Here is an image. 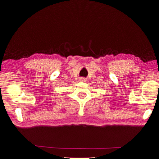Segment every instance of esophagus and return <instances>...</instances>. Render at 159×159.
Segmentation results:
<instances>
[{
	"label": "esophagus",
	"mask_w": 159,
	"mask_h": 159,
	"mask_svg": "<svg viewBox=\"0 0 159 159\" xmlns=\"http://www.w3.org/2000/svg\"><path fill=\"white\" fill-rule=\"evenodd\" d=\"M80 81H81V82H85V81H86V79H85V78H80Z\"/></svg>",
	"instance_id": "obj_1"
}]
</instances>
